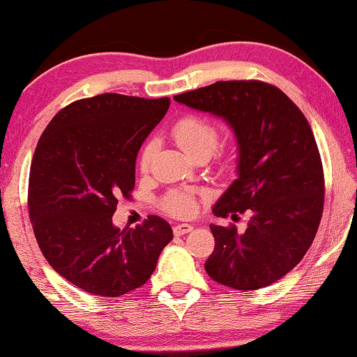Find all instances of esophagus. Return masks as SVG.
Returning a JSON list of instances; mask_svg holds the SVG:
<instances>
[{"label":"esophagus","instance_id":"esophagus-1","mask_svg":"<svg viewBox=\"0 0 357 357\" xmlns=\"http://www.w3.org/2000/svg\"><path fill=\"white\" fill-rule=\"evenodd\" d=\"M192 231H193L192 224H175V226H174L175 236H183V234H188Z\"/></svg>","mask_w":357,"mask_h":357}]
</instances>
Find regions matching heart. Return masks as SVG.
Here are the masks:
<instances>
[{
	"mask_svg": "<svg viewBox=\"0 0 357 357\" xmlns=\"http://www.w3.org/2000/svg\"><path fill=\"white\" fill-rule=\"evenodd\" d=\"M172 138L178 148L188 155L190 159L211 158L219 143L218 128L209 121L199 119V116L188 115L180 119L172 128ZM155 153V144L151 143L146 146L141 153L139 165L143 170H148ZM165 209L175 216H190L197 209V203L192 195L183 192H172L165 198Z\"/></svg>",
	"mask_w": 357,
	"mask_h": 357,
	"instance_id": "obj_1",
	"label": "heart"
}]
</instances>
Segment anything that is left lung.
Segmentation results:
<instances>
[{"label":"left lung","instance_id":"left-lung-1","mask_svg":"<svg viewBox=\"0 0 357 357\" xmlns=\"http://www.w3.org/2000/svg\"><path fill=\"white\" fill-rule=\"evenodd\" d=\"M174 99L231 126L237 177L213 213L252 214L243 232L209 226L214 252L204 270L238 291L273 284L309 250L324 213V169L309 121L284 92L260 81H218Z\"/></svg>","mask_w":357,"mask_h":357}]
</instances>
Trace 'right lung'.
Instances as JSON below:
<instances>
[{
    "instance_id": "add662e5",
    "label": "right lung",
    "mask_w": 357,
    "mask_h": 357,
    "mask_svg": "<svg viewBox=\"0 0 357 357\" xmlns=\"http://www.w3.org/2000/svg\"><path fill=\"white\" fill-rule=\"evenodd\" d=\"M169 105V97L81 99L38 139L29 177L33 234L53 270L82 291L119 297L143 286L174 238L159 216L123 231L112 222L119 198L135 188L141 144Z\"/></svg>"
}]
</instances>
